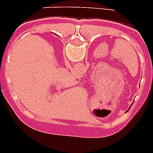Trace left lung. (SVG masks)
Segmentation results:
<instances>
[{
	"label": "left lung",
	"mask_w": 153,
	"mask_h": 153,
	"mask_svg": "<svg viewBox=\"0 0 153 153\" xmlns=\"http://www.w3.org/2000/svg\"><path fill=\"white\" fill-rule=\"evenodd\" d=\"M129 109H130V108H129Z\"/></svg>",
	"instance_id": "8db88e82"
}]
</instances>
